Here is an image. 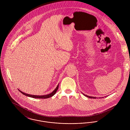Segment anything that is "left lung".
Segmentation results:
<instances>
[{
  "mask_svg": "<svg viewBox=\"0 0 130 130\" xmlns=\"http://www.w3.org/2000/svg\"><path fill=\"white\" fill-rule=\"evenodd\" d=\"M83 93V94H84V95H85L86 96H87V97H88V98H91V99H96V98L95 97H93V96H89V95H86V94H84V93ZM104 97H102V98H103Z\"/></svg>",
  "mask_w": 130,
  "mask_h": 130,
  "instance_id": "obj_1",
  "label": "left lung"
}]
</instances>
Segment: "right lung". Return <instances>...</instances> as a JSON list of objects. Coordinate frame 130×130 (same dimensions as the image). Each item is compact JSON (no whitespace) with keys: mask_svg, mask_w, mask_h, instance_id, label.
Instances as JSON below:
<instances>
[{"mask_svg":"<svg viewBox=\"0 0 130 130\" xmlns=\"http://www.w3.org/2000/svg\"><path fill=\"white\" fill-rule=\"evenodd\" d=\"M58 85L57 86L56 88L55 89V90L51 93H49V94H46V95H32V94H27V93H23L22 92H21V91H20L19 90V91H20V92L21 93H22L23 94L25 95H26L27 96H29V97H31V98H35V99H47V98H51L52 96H53L55 93H56V91H57L58 90Z\"/></svg>","mask_w":130,"mask_h":130,"instance_id":"add662e5","label":"right lung"}]
</instances>
